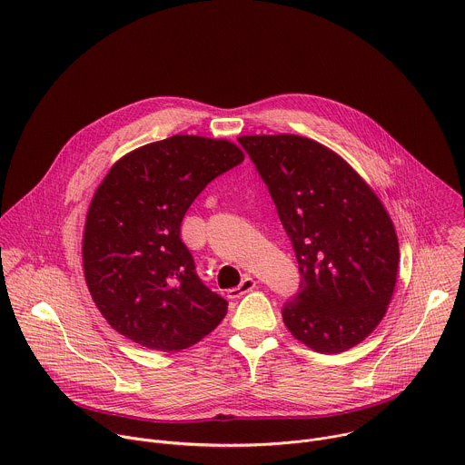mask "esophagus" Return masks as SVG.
<instances>
[{
    "label": "esophagus",
    "mask_w": 465,
    "mask_h": 465,
    "mask_svg": "<svg viewBox=\"0 0 465 465\" xmlns=\"http://www.w3.org/2000/svg\"><path fill=\"white\" fill-rule=\"evenodd\" d=\"M255 285H257V282H255L253 278L244 276V280L241 282V285H239V287H233V289H230V291H228V298H232V300L241 298L242 294H246V292H250L252 289H255Z\"/></svg>",
    "instance_id": "1"
}]
</instances>
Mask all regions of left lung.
<instances>
[{"mask_svg": "<svg viewBox=\"0 0 465 465\" xmlns=\"http://www.w3.org/2000/svg\"><path fill=\"white\" fill-rule=\"evenodd\" d=\"M292 242L300 292L282 311L292 337L342 353L379 325L400 242L379 196L337 153L303 136H241Z\"/></svg>", "mask_w": 465, "mask_h": 465, "instance_id": "left-lung-1", "label": "left lung"}]
</instances>
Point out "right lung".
Returning a JSON list of instances; mask_svg holds the SVG:
<instances>
[{
	"label": "right lung",
	"mask_w": 465,
	"mask_h": 465,
	"mask_svg": "<svg viewBox=\"0 0 465 465\" xmlns=\"http://www.w3.org/2000/svg\"><path fill=\"white\" fill-rule=\"evenodd\" d=\"M242 160L228 140L176 134L112 165L88 208L83 267L97 309L119 335L180 351L223 322L228 302L198 278L180 224L203 189Z\"/></svg>",
	"instance_id": "obj_1"
}]
</instances>
